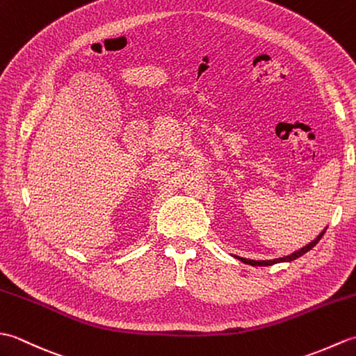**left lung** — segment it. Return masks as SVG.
I'll use <instances>...</instances> for the list:
<instances>
[{
  "label": "left lung",
  "instance_id": "1",
  "mask_svg": "<svg viewBox=\"0 0 356 356\" xmlns=\"http://www.w3.org/2000/svg\"><path fill=\"white\" fill-rule=\"evenodd\" d=\"M326 229H327V226L318 234V236H316V237L311 241V243H307L306 246L298 249V251H293L292 254L284 255V257H278V259H272V260H251V259H245V257H240V255H232V257H236L237 260L243 261V263H246V264H251V266H270V264H275V263L292 261V260H295V259H298V257H301L303 254H306L307 251H311V249H312L316 243H318L320 238L323 237V234L326 232Z\"/></svg>",
  "mask_w": 356,
  "mask_h": 356
}]
</instances>
